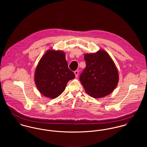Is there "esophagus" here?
I'll list each match as a JSON object with an SVG mask.
<instances>
[{"mask_svg":"<svg viewBox=\"0 0 147 147\" xmlns=\"http://www.w3.org/2000/svg\"><path fill=\"white\" fill-rule=\"evenodd\" d=\"M74 74H75V75L76 78H78V76H79V71H78V70L75 71L74 72Z\"/></svg>","mask_w":147,"mask_h":147,"instance_id":"34e87169","label":"esophagus"}]
</instances>
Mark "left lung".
I'll use <instances>...</instances> for the list:
<instances>
[{
	"label": "left lung",
	"instance_id": "8db88e82",
	"mask_svg": "<svg viewBox=\"0 0 147 147\" xmlns=\"http://www.w3.org/2000/svg\"><path fill=\"white\" fill-rule=\"evenodd\" d=\"M86 67L80 81L86 92L93 98L110 94L116 88L119 74L116 65L108 53L100 50L93 54H85Z\"/></svg>",
	"mask_w": 147,
	"mask_h": 147
}]
</instances>
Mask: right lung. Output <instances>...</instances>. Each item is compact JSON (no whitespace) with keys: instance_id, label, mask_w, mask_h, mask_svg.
I'll return each instance as SVG.
<instances>
[{"instance_id":"obj_1","label":"right lung","mask_w":147,"mask_h":147,"mask_svg":"<svg viewBox=\"0 0 147 147\" xmlns=\"http://www.w3.org/2000/svg\"><path fill=\"white\" fill-rule=\"evenodd\" d=\"M75 78L74 73L68 67L65 53L51 49L42 56L34 74L35 83L39 92L52 99L60 96L67 83Z\"/></svg>"}]
</instances>
